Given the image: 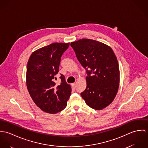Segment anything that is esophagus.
Segmentation results:
<instances>
[{
    "label": "esophagus",
    "instance_id": "obj_1",
    "mask_svg": "<svg viewBox=\"0 0 148 148\" xmlns=\"http://www.w3.org/2000/svg\"><path fill=\"white\" fill-rule=\"evenodd\" d=\"M72 88H73V89H75L76 86H75V83H72Z\"/></svg>",
    "mask_w": 148,
    "mask_h": 148
}]
</instances>
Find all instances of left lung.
<instances>
[{"label": "left lung", "instance_id": "obj_1", "mask_svg": "<svg viewBox=\"0 0 148 148\" xmlns=\"http://www.w3.org/2000/svg\"><path fill=\"white\" fill-rule=\"evenodd\" d=\"M71 46L87 74L82 97L94 109L105 108L113 101L119 87V65L114 52L103 42L88 39L72 42Z\"/></svg>", "mask_w": 148, "mask_h": 148}]
</instances>
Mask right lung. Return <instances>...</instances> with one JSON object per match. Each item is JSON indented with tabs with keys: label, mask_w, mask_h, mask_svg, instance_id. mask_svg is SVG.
Returning <instances> with one entry per match:
<instances>
[{
	"label": "right lung",
	"mask_w": 148,
	"mask_h": 148,
	"mask_svg": "<svg viewBox=\"0 0 148 148\" xmlns=\"http://www.w3.org/2000/svg\"><path fill=\"white\" fill-rule=\"evenodd\" d=\"M68 43L54 42L34 52L27 65L26 83L35 104L42 111L56 113L66 106L71 87L60 74L61 83L56 85L55 75L59 71L61 57Z\"/></svg>",
	"instance_id": "add662e5"
}]
</instances>
